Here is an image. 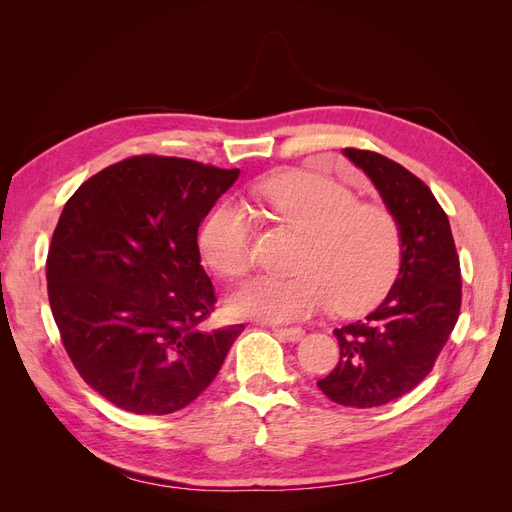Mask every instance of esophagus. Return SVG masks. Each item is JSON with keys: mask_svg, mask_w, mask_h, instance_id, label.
Listing matches in <instances>:
<instances>
[{"mask_svg": "<svg viewBox=\"0 0 512 512\" xmlns=\"http://www.w3.org/2000/svg\"><path fill=\"white\" fill-rule=\"evenodd\" d=\"M271 329L275 335L286 339V342H299V339L303 337V329H299V327H271Z\"/></svg>", "mask_w": 512, "mask_h": 512, "instance_id": "34e87169", "label": "esophagus"}]
</instances>
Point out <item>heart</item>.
Here are the masks:
<instances>
[{
    "label": "heart",
    "mask_w": 512,
    "mask_h": 512,
    "mask_svg": "<svg viewBox=\"0 0 512 512\" xmlns=\"http://www.w3.org/2000/svg\"><path fill=\"white\" fill-rule=\"evenodd\" d=\"M258 198L277 220L307 235L299 275H258L228 299L241 318L292 322L333 305L356 316L376 307L393 288L404 262L397 215L378 203H359L346 185L305 170L273 175ZM198 247L207 265L235 280L250 267V220L237 203H222L205 220Z\"/></svg>",
    "instance_id": "b5f03b06"
}]
</instances>
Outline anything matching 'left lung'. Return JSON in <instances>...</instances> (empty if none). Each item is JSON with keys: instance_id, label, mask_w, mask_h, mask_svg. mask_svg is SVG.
<instances>
[{"instance_id": "obj_1", "label": "left lung", "mask_w": 512, "mask_h": 512, "mask_svg": "<svg viewBox=\"0 0 512 512\" xmlns=\"http://www.w3.org/2000/svg\"><path fill=\"white\" fill-rule=\"evenodd\" d=\"M399 220L404 262L393 288L365 320L335 329L339 363L318 389L339 406L376 408L429 374L461 307V271L451 224L427 185L374 151L344 149Z\"/></svg>"}]
</instances>
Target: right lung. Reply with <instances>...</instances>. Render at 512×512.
Here are the masks:
<instances>
[{"label":"right lung","mask_w":512,"mask_h":512,"mask_svg":"<svg viewBox=\"0 0 512 512\" xmlns=\"http://www.w3.org/2000/svg\"><path fill=\"white\" fill-rule=\"evenodd\" d=\"M239 168L136 156L87 179L53 232L46 282L81 378L117 408L170 414L218 376L243 324L207 331L198 228Z\"/></svg>","instance_id":"1"}]
</instances>
